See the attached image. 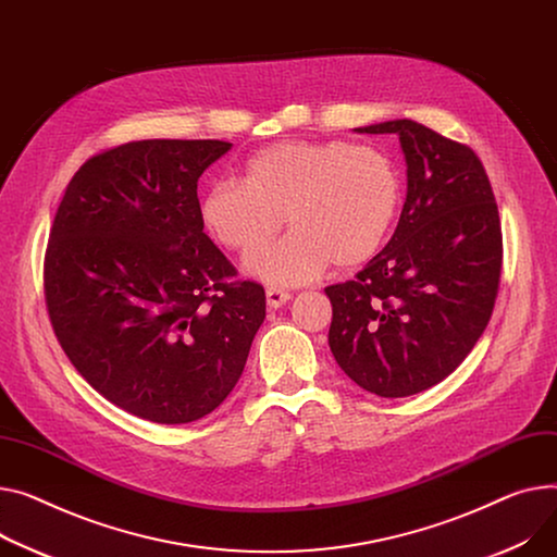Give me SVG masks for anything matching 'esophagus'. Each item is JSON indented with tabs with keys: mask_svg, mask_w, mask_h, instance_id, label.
Instances as JSON below:
<instances>
[{
	"mask_svg": "<svg viewBox=\"0 0 557 557\" xmlns=\"http://www.w3.org/2000/svg\"><path fill=\"white\" fill-rule=\"evenodd\" d=\"M288 300H290V293H288V290L277 288V286H269V288H267V302H269L271 309L284 307Z\"/></svg>",
	"mask_w": 557,
	"mask_h": 557,
	"instance_id": "1",
	"label": "esophagus"
}]
</instances>
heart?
I'll return each mask as SVG.
<instances>
[{
    "instance_id": "heart-1",
    "label": "heart",
    "mask_w": 557,
    "mask_h": 557,
    "mask_svg": "<svg viewBox=\"0 0 557 557\" xmlns=\"http://www.w3.org/2000/svg\"><path fill=\"white\" fill-rule=\"evenodd\" d=\"M400 172L389 154L347 140H284L255 152L242 181L212 183L199 201L203 228L248 255L274 236L283 214L294 231L246 259L271 284H305L331 262L354 269L374 257L398 216Z\"/></svg>"
}]
</instances>
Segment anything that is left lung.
<instances>
[{"mask_svg": "<svg viewBox=\"0 0 557 557\" xmlns=\"http://www.w3.org/2000/svg\"><path fill=\"white\" fill-rule=\"evenodd\" d=\"M356 132L398 136L407 195L387 246L356 280L324 288L333 307L329 347L362 389L412 396L450 376L491 320L499 212L470 147L410 119Z\"/></svg>", "mask_w": 557, "mask_h": 557, "instance_id": "left-lung-1", "label": "left lung"}]
</instances>
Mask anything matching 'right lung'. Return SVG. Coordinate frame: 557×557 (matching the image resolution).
Returning a JSON list of instances; mask_svg holds the SVG:
<instances>
[{"instance_id":"right-lung-1","label":"right lung","mask_w":557,"mask_h":557,"mask_svg":"<svg viewBox=\"0 0 557 557\" xmlns=\"http://www.w3.org/2000/svg\"><path fill=\"white\" fill-rule=\"evenodd\" d=\"M226 140H134L69 181L45 257L55 336L81 376L121 410L190 423L237 385L264 288L235 269L199 216L197 181Z\"/></svg>"}]
</instances>
